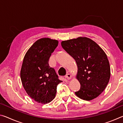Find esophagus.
I'll list each match as a JSON object with an SVG mask.
<instances>
[{
    "label": "esophagus",
    "instance_id": "obj_1",
    "mask_svg": "<svg viewBox=\"0 0 123 123\" xmlns=\"http://www.w3.org/2000/svg\"><path fill=\"white\" fill-rule=\"evenodd\" d=\"M65 78L67 79L68 80H69V79L72 78V75L70 74H66Z\"/></svg>",
    "mask_w": 123,
    "mask_h": 123
}]
</instances>
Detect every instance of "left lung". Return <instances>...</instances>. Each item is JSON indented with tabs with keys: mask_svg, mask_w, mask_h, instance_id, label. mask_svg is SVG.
I'll use <instances>...</instances> for the list:
<instances>
[{
	"mask_svg": "<svg viewBox=\"0 0 123 123\" xmlns=\"http://www.w3.org/2000/svg\"><path fill=\"white\" fill-rule=\"evenodd\" d=\"M61 45L78 66L76 78L81 87L75 94L84 100L96 98L106 87L111 76L106 54L97 43L85 37L62 41Z\"/></svg>",
	"mask_w": 123,
	"mask_h": 123,
	"instance_id": "1",
	"label": "left lung"
}]
</instances>
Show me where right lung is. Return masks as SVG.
I'll return each instance as SVG.
<instances>
[{
    "label": "right lung",
    "instance_id": "add662e5",
    "mask_svg": "<svg viewBox=\"0 0 123 123\" xmlns=\"http://www.w3.org/2000/svg\"><path fill=\"white\" fill-rule=\"evenodd\" d=\"M59 41L49 38L36 41L24 56L20 70V79L29 96L42 104L55 98L60 80L55 69L49 65V60Z\"/></svg>",
    "mask_w": 123,
    "mask_h": 123
}]
</instances>
